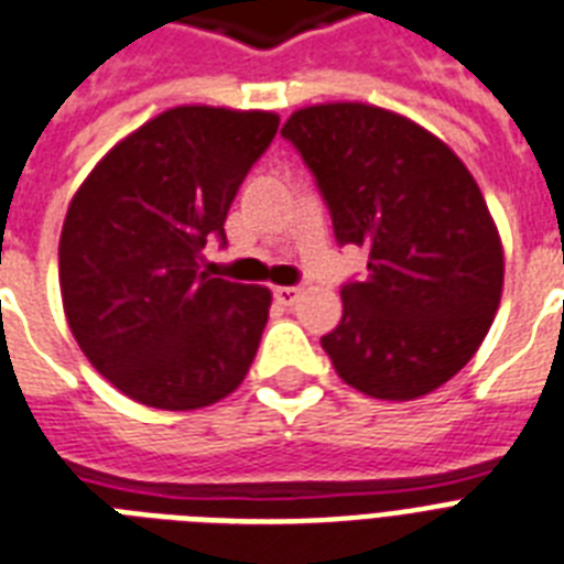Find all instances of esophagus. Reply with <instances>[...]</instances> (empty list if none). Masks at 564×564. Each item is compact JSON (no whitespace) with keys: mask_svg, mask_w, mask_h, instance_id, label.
Here are the masks:
<instances>
[{"mask_svg":"<svg viewBox=\"0 0 564 564\" xmlns=\"http://www.w3.org/2000/svg\"><path fill=\"white\" fill-rule=\"evenodd\" d=\"M301 286H274V301L283 306H292L297 304V297H301Z\"/></svg>","mask_w":564,"mask_h":564,"instance_id":"34e87169","label":"esophagus"}]
</instances>
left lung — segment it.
I'll return each mask as SVG.
<instances>
[{
  "instance_id": "left-lung-1",
  "label": "left lung",
  "mask_w": 564,
  "mask_h": 564,
  "mask_svg": "<svg viewBox=\"0 0 564 564\" xmlns=\"http://www.w3.org/2000/svg\"><path fill=\"white\" fill-rule=\"evenodd\" d=\"M281 135L313 171L336 240L370 251L322 338L333 368L373 400L432 393L473 359L501 304L505 249L478 182L420 123L359 100L297 109Z\"/></svg>"
}]
</instances>
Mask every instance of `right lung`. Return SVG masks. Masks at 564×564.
<instances>
[{"label":"right lung","mask_w":564,"mask_h":564,"mask_svg":"<svg viewBox=\"0 0 564 564\" xmlns=\"http://www.w3.org/2000/svg\"><path fill=\"white\" fill-rule=\"evenodd\" d=\"M281 118L173 107L109 150L68 205L59 292L91 368L130 400L194 411L237 391L267 327V286L199 269Z\"/></svg>","instance_id":"obj_1"}]
</instances>
